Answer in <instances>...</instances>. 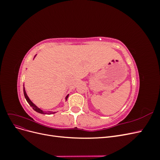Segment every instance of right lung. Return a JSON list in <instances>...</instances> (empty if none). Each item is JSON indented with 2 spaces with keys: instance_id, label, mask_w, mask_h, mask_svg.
Returning <instances> with one entry per match:
<instances>
[{
  "instance_id": "1",
  "label": "right lung",
  "mask_w": 160,
  "mask_h": 160,
  "mask_svg": "<svg viewBox=\"0 0 160 160\" xmlns=\"http://www.w3.org/2000/svg\"><path fill=\"white\" fill-rule=\"evenodd\" d=\"M36 56V55H35ZM23 92H24V95H25V99H26V100H27V101L28 102V103L30 105V106L31 107L35 110V111H37V112H38V113H41V114H49V115H50V114H53V113H56V112H52V111H43L42 109H41L40 108H38V107H37V106L34 104L32 101L30 100V99L28 98V97L27 96V93H26V91H25V87H24V85H23ZM68 96H69V95H67V96H66V98H65V100H67V98H68Z\"/></svg>"
}]
</instances>
